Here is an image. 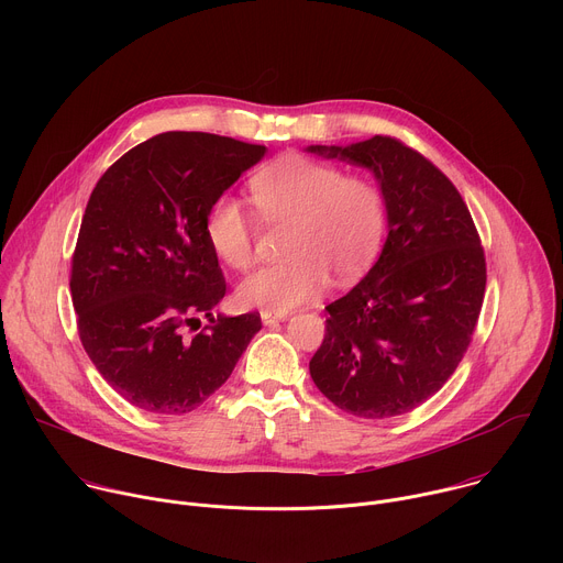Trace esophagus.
<instances>
[{"mask_svg":"<svg viewBox=\"0 0 563 563\" xmlns=\"http://www.w3.org/2000/svg\"><path fill=\"white\" fill-rule=\"evenodd\" d=\"M261 318H263V323L265 325H274V323H278V320H285L287 318V313H276V311H261Z\"/></svg>","mask_w":563,"mask_h":563,"instance_id":"esophagus-1","label":"esophagus"}]
</instances>
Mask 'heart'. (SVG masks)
I'll return each mask as SVG.
<instances>
[{"label":"heart","mask_w":563,"mask_h":563,"mask_svg":"<svg viewBox=\"0 0 563 563\" xmlns=\"http://www.w3.org/2000/svg\"><path fill=\"white\" fill-rule=\"evenodd\" d=\"M252 202L269 222H291L283 263L250 274L238 287L247 307L287 313L330 283H352L374 263L387 227L383 191L332 163L283 153L250 180ZM209 250L231 269L254 261V222L243 202L218 196L205 216Z\"/></svg>","instance_id":"obj_1"}]
</instances>
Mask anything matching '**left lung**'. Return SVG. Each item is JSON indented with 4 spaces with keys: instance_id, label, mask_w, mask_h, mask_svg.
Returning a JSON list of instances; mask_svg holds the SVG:
<instances>
[{
    "instance_id": "left-lung-1",
    "label": "left lung",
    "mask_w": 563,
    "mask_h": 563,
    "mask_svg": "<svg viewBox=\"0 0 563 563\" xmlns=\"http://www.w3.org/2000/svg\"><path fill=\"white\" fill-rule=\"evenodd\" d=\"M374 172L387 240L367 276L330 302L325 339L309 361L316 387L361 419L412 412L454 374L486 294V254L450 178L389 135L309 146Z\"/></svg>"
}]
</instances>
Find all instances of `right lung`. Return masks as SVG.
<instances>
[{
	"instance_id": "1",
	"label": "right lung",
	"mask_w": 563,
	"mask_h": 563,
	"mask_svg": "<svg viewBox=\"0 0 563 563\" xmlns=\"http://www.w3.org/2000/svg\"><path fill=\"white\" fill-rule=\"evenodd\" d=\"M263 155V144L167 131L98 180L70 261V298L89 358L133 408H200L263 328L258 311L211 316L227 283L205 238L209 205ZM198 314L210 325L191 335Z\"/></svg>"
}]
</instances>
